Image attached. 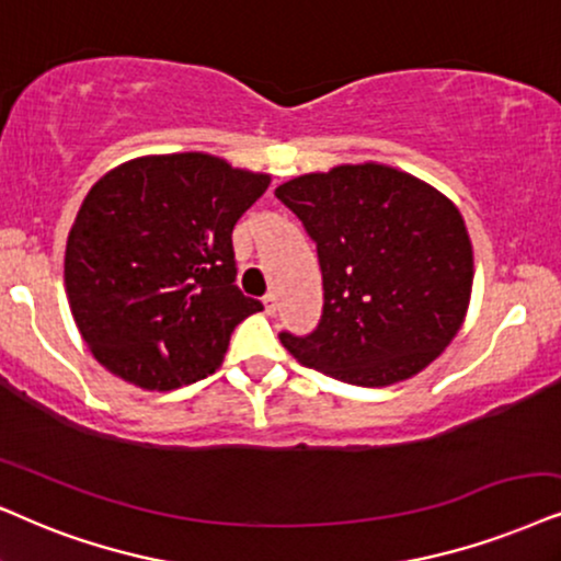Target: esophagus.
Masks as SVG:
<instances>
[{
	"label": "esophagus",
	"mask_w": 561,
	"mask_h": 561,
	"mask_svg": "<svg viewBox=\"0 0 561 561\" xmlns=\"http://www.w3.org/2000/svg\"><path fill=\"white\" fill-rule=\"evenodd\" d=\"M264 308L268 316H274L276 310H279V297H276V293H266L264 295Z\"/></svg>",
	"instance_id": "obj_1"
}]
</instances>
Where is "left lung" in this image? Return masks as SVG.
<instances>
[{
    "label": "left lung",
    "instance_id": "left-lung-1",
    "mask_svg": "<svg viewBox=\"0 0 561 561\" xmlns=\"http://www.w3.org/2000/svg\"><path fill=\"white\" fill-rule=\"evenodd\" d=\"M316 243L321 321L282 331L297 363L378 388L424 370L463 323L473 251L439 191L388 165H342L274 191Z\"/></svg>",
    "mask_w": 561,
    "mask_h": 561
}]
</instances>
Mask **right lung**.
<instances>
[{
    "label": "right lung",
    "mask_w": 561,
    "mask_h": 561,
    "mask_svg": "<svg viewBox=\"0 0 561 561\" xmlns=\"http://www.w3.org/2000/svg\"><path fill=\"white\" fill-rule=\"evenodd\" d=\"M266 188L202 152L131 160L90 188L64 285L98 363L150 391L217 370L236 325L264 310L236 285L232 228Z\"/></svg>",
    "instance_id": "right-lung-1"
}]
</instances>
